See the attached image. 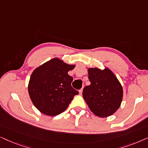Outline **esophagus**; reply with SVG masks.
I'll list each match as a JSON object with an SVG mask.
<instances>
[{
    "label": "esophagus",
    "mask_w": 148,
    "mask_h": 148,
    "mask_svg": "<svg viewBox=\"0 0 148 148\" xmlns=\"http://www.w3.org/2000/svg\"><path fill=\"white\" fill-rule=\"evenodd\" d=\"M82 92H83V88L81 89V90H79V94H82Z\"/></svg>",
    "instance_id": "1"
}]
</instances>
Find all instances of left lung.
Instances as JSON below:
<instances>
[{
    "label": "left lung",
    "instance_id": "1",
    "mask_svg": "<svg viewBox=\"0 0 148 148\" xmlns=\"http://www.w3.org/2000/svg\"><path fill=\"white\" fill-rule=\"evenodd\" d=\"M90 86L85 87L83 97L95 115L104 118L114 114L123 100V87L108 68L88 69Z\"/></svg>",
    "mask_w": 148,
    "mask_h": 148
}]
</instances>
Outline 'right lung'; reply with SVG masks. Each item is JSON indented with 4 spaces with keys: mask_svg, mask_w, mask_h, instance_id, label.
I'll use <instances>...</instances> for the list:
<instances>
[{
    "mask_svg": "<svg viewBox=\"0 0 148 148\" xmlns=\"http://www.w3.org/2000/svg\"><path fill=\"white\" fill-rule=\"evenodd\" d=\"M75 67L58 58H54L32 72L28 93L32 103L40 112L56 116L67 108L73 97L79 94L71 86L73 77L68 72Z\"/></svg>",
    "mask_w": 148,
    "mask_h": 148,
    "instance_id": "add662e5",
    "label": "right lung"
}]
</instances>
